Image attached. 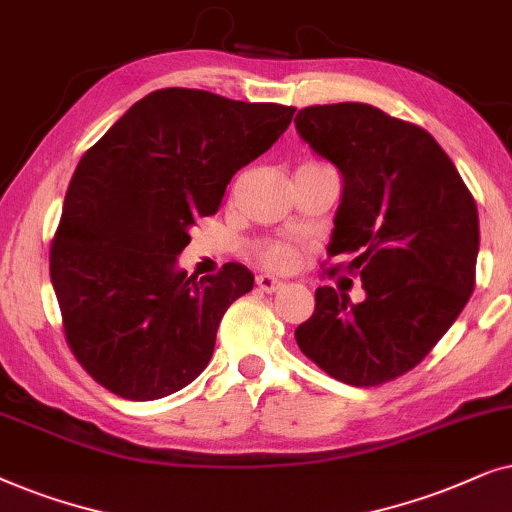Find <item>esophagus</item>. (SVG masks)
<instances>
[{
  "mask_svg": "<svg viewBox=\"0 0 512 512\" xmlns=\"http://www.w3.org/2000/svg\"><path fill=\"white\" fill-rule=\"evenodd\" d=\"M257 288L260 290H264V292H278L281 288H285V283L283 281H278L276 276H269V274H260L257 276Z\"/></svg>",
  "mask_w": 512,
  "mask_h": 512,
  "instance_id": "obj_1",
  "label": "esophagus"
}]
</instances>
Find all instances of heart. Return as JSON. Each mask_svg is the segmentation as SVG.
Segmentation results:
<instances>
[{
    "label": "heart",
    "mask_w": 512,
    "mask_h": 512,
    "mask_svg": "<svg viewBox=\"0 0 512 512\" xmlns=\"http://www.w3.org/2000/svg\"><path fill=\"white\" fill-rule=\"evenodd\" d=\"M262 262L269 269L288 271L297 264V250L288 243H271L267 248H262Z\"/></svg>",
    "instance_id": "heart-1"
}]
</instances>
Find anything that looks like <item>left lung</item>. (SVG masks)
Masks as SVG:
<instances>
[{"label": "left lung", "mask_w": 512, "mask_h": 512, "mask_svg": "<svg viewBox=\"0 0 512 512\" xmlns=\"http://www.w3.org/2000/svg\"><path fill=\"white\" fill-rule=\"evenodd\" d=\"M299 138L342 175L327 255H346L365 299L316 290L295 330L302 353L344 384L379 386L440 342L475 288L478 206L431 133L363 102L299 109Z\"/></svg>", "instance_id": "left-lung-1"}]
</instances>
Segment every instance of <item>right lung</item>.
I'll return each mask as SVG.
<instances>
[{
	"label": "right lung",
	"mask_w": 512,
	"mask_h": 512,
	"mask_svg": "<svg viewBox=\"0 0 512 512\" xmlns=\"http://www.w3.org/2000/svg\"><path fill=\"white\" fill-rule=\"evenodd\" d=\"M295 107L161 88L81 156L51 245L65 335L91 377L128 400L180 391L206 370L217 327L255 276L238 262L187 276L177 255L215 215L236 170L267 152Z\"/></svg>",
	"instance_id": "1"
}]
</instances>
